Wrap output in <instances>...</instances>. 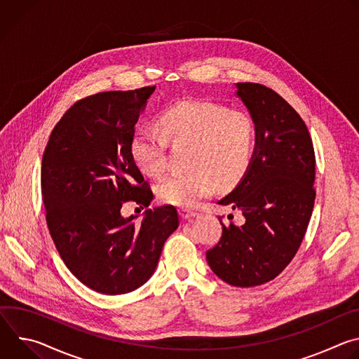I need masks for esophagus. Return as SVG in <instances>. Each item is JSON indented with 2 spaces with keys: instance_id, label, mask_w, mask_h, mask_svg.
<instances>
[{
  "instance_id": "obj_1",
  "label": "esophagus",
  "mask_w": 359,
  "mask_h": 359,
  "mask_svg": "<svg viewBox=\"0 0 359 359\" xmlns=\"http://www.w3.org/2000/svg\"><path fill=\"white\" fill-rule=\"evenodd\" d=\"M179 213H180V217H182L183 220H189V219H193V217L197 216V212L190 210V209H180Z\"/></svg>"
}]
</instances>
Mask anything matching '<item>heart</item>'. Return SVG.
Listing matches in <instances>:
<instances>
[{
  "instance_id": "heart-1",
  "label": "heart",
  "mask_w": 359,
  "mask_h": 359,
  "mask_svg": "<svg viewBox=\"0 0 359 359\" xmlns=\"http://www.w3.org/2000/svg\"><path fill=\"white\" fill-rule=\"evenodd\" d=\"M162 132L140 129L132 137V155L139 168L158 177L168 168V147L172 142L193 143L190 165L194 170L172 173L158 184L163 203L193 208L209 197L216 182L233 187L248 172L257 147V126L241 111H230L216 102L184 99L161 115Z\"/></svg>"
}]
</instances>
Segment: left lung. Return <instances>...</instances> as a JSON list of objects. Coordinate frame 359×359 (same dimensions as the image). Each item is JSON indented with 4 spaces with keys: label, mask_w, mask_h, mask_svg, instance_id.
<instances>
[{
    "label": "left lung",
    "mask_w": 359,
    "mask_h": 359,
    "mask_svg": "<svg viewBox=\"0 0 359 359\" xmlns=\"http://www.w3.org/2000/svg\"><path fill=\"white\" fill-rule=\"evenodd\" d=\"M236 96L257 126V147L245 176L217 204L240 210L244 223L220 220L223 236L206 259L224 283L254 287L276 278L304 238L316 200V155L304 121L277 92L240 82Z\"/></svg>",
    "instance_id": "1"
}]
</instances>
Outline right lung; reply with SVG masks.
<instances>
[{"label": "right lung", "instance_id": "right-lung-1", "mask_svg": "<svg viewBox=\"0 0 359 359\" xmlns=\"http://www.w3.org/2000/svg\"><path fill=\"white\" fill-rule=\"evenodd\" d=\"M156 86L100 92L78 100L55 125L42 156L46 224L69 271L90 290L118 295L155 273L179 227L173 206L123 217L126 201L147 208L153 193L132 155L139 115Z\"/></svg>", "mask_w": 359, "mask_h": 359}]
</instances>
